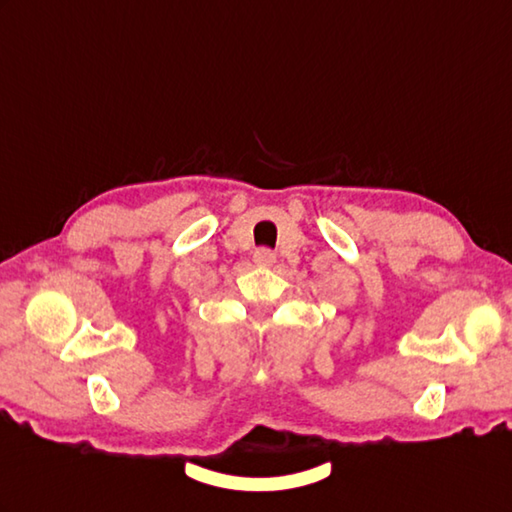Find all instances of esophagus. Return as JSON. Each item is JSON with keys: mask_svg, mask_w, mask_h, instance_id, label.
<instances>
[{"mask_svg": "<svg viewBox=\"0 0 512 512\" xmlns=\"http://www.w3.org/2000/svg\"><path fill=\"white\" fill-rule=\"evenodd\" d=\"M274 259H277V255H274V253L270 251V248H266V246L257 248L255 255H253V261H255L257 266H272Z\"/></svg>", "mask_w": 512, "mask_h": 512, "instance_id": "obj_1", "label": "esophagus"}]
</instances>
